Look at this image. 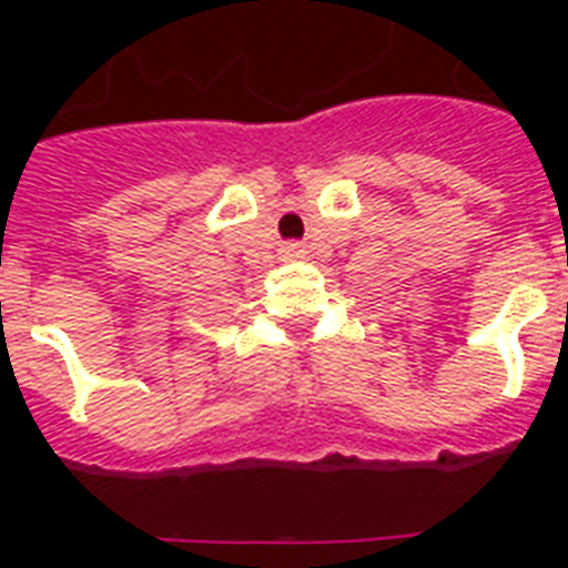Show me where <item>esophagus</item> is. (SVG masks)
<instances>
[{
  "label": "esophagus",
  "mask_w": 568,
  "mask_h": 568,
  "mask_svg": "<svg viewBox=\"0 0 568 568\" xmlns=\"http://www.w3.org/2000/svg\"><path fill=\"white\" fill-rule=\"evenodd\" d=\"M292 250H294V247H292Z\"/></svg>",
  "instance_id": "34e87169"
}]
</instances>
